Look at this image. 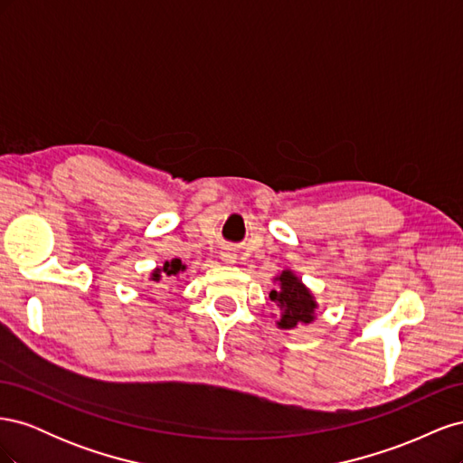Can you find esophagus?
<instances>
[{
	"label": "esophagus",
	"instance_id": "1",
	"mask_svg": "<svg viewBox=\"0 0 463 463\" xmlns=\"http://www.w3.org/2000/svg\"><path fill=\"white\" fill-rule=\"evenodd\" d=\"M222 259H223V262H233L235 260V257L232 253H223Z\"/></svg>",
	"mask_w": 463,
	"mask_h": 463
}]
</instances>
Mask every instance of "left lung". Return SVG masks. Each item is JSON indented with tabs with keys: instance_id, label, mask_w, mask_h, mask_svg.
<instances>
[{
	"instance_id": "obj_1",
	"label": "left lung",
	"mask_w": 463,
	"mask_h": 463,
	"mask_svg": "<svg viewBox=\"0 0 463 463\" xmlns=\"http://www.w3.org/2000/svg\"><path fill=\"white\" fill-rule=\"evenodd\" d=\"M276 279L279 282V288L270 291V299L276 303L279 311L278 326L289 330L298 325H309L315 318L317 309L311 291L289 270H284Z\"/></svg>"
}]
</instances>
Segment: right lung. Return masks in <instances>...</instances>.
Masks as SVG:
<instances>
[{
    "mask_svg": "<svg viewBox=\"0 0 463 463\" xmlns=\"http://www.w3.org/2000/svg\"><path fill=\"white\" fill-rule=\"evenodd\" d=\"M185 270V264L181 262L179 259H174V260H165L162 269H156L152 272V279L154 282H160L162 278H174L177 276L179 272Z\"/></svg>",
    "mask_w": 463,
    "mask_h": 463,
    "instance_id": "obj_1",
    "label": "right lung"
}]
</instances>
